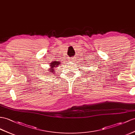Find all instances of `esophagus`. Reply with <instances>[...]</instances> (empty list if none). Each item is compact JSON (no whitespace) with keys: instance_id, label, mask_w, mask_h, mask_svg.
<instances>
[{"instance_id":"esophagus-1","label":"esophagus","mask_w":135,"mask_h":135,"mask_svg":"<svg viewBox=\"0 0 135 135\" xmlns=\"http://www.w3.org/2000/svg\"><path fill=\"white\" fill-rule=\"evenodd\" d=\"M70 60H71V61H72V62H75V61L76 60V59H75V58L74 57V58H70Z\"/></svg>"}]
</instances>
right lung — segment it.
Instances as JSON below:
<instances>
[{
	"label": "right lung",
	"mask_w": 135,
	"mask_h": 135,
	"mask_svg": "<svg viewBox=\"0 0 135 135\" xmlns=\"http://www.w3.org/2000/svg\"><path fill=\"white\" fill-rule=\"evenodd\" d=\"M60 64V62L58 61H52V63H50V68L49 70V73H54L55 71H54V68H56L58 65Z\"/></svg>",
	"instance_id": "right-lung-1"
}]
</instances>
